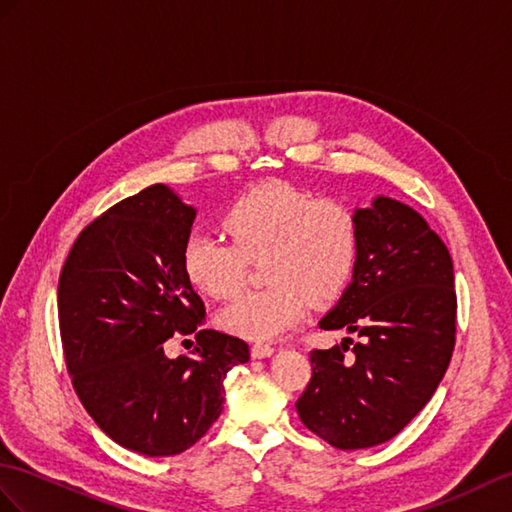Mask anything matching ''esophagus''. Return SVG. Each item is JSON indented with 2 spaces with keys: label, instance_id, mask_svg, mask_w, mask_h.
I'll list each match as a JSON object with an SVG mask.
<instances>
[{
  "label": "esophagus",
  "instance_id": "34e87169",
  "mask_svg": "<svg viewBox=\"0 0 512 512\" xmlns=\"http://www.w3.org/2000/svg\"><path fill=\"white\" fill-rule=\"evenodd\" d=\"M273 350H276V347H273L271 343L256 341V343L252 345V356H254V358H267V356L273 354Z\"/></svg>",
  "mask_w": 512,
  "mask_h": 512
}]
</instances>
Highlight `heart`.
<instances>
[{
    "instance_id": "b5f03b06",
    "label": "heart",
    "mask_w": 512,
    "mask_h": 512,
    "mask_svg": "<svg viewBox=\"0 0 512 512\" xmlns=\"http://www.w3.org/2000/svg\"><path fill=\"white\" fill-rule=\"evenodd\" d=\"M230 243L193 234L182 267L199 291L226 299L241 291L247 263L263 261L269 286L234 299L219 326L247 339H273L306 315L308 302L330 304L350 286L360 258V219L339 199H315L284 180L247 189L223 215Z\"/></svg>"
}]
</instances>
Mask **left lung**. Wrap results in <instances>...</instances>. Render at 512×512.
Returning <instances> with one entry per match:
<instances>
[{
  "label": "left lung",
  "instance_id": "8db88e82",
  "mask_svg": "<svg viewBox=\"0 0 512 512\" xmlns=\"http://www.w3.org/2000/svg\"><path fill=\"white\" fill-rule=\"evenodd\" d=\"M358 267L323 330L341 345L310 352L313 376L295 402L304 426L339 450L402 432L430 402L456 343L454 267L439 234L391 197L358 208Z\"/></svg>",
  "mask_w": 512,
  "mask_h": 512
}]
</instances>
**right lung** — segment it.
<instances>
[{
    "label": "right lung",
    "mask_w": 512,
    "mask_h": 512,
    "mask_svg": "<svg viewBox=\"0 0 512 512\" xmlns=\"http://www.w3.org/2000/svg\"><path fill=\"white\" fill-rule=\"evenodd\" d=\"M195 208L165 184L93 219L58 282L60 339L82 406L112 441L145 456L189 450L223 410V380L249 345L202 330L206 308L182 267ZM193 333L191 357L161 343Z\"/></svg>",
    "instance_id": "right-lung-1"
}]
</instances>
